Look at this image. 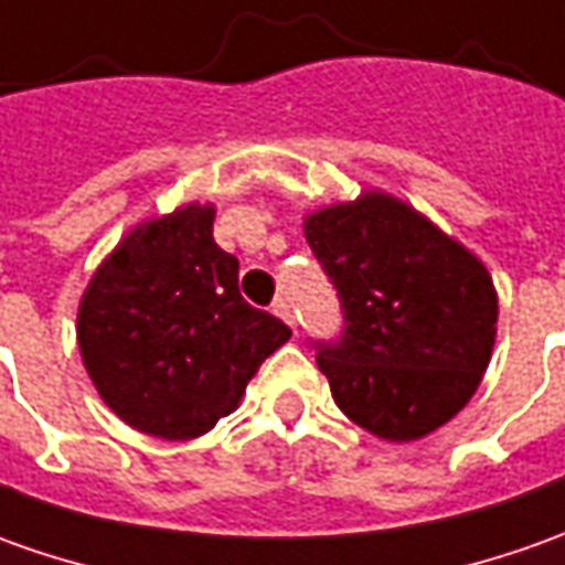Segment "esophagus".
I'll use <instances>...</instances> for the list:
<instances>
[{"label": "esophagus", "mask_w": 565, "mask_h": 565, "mask_svg": "<svg viewBox=\"0 0 565 565\" xmlns=\"http://www.w3.org/2000/svg\"><path fill=\"white\" fill-rule=\"evenodd\" d=\"M271 312L278 315L284 324H290V328L297 331V321H294V309H290V302H287V299H284V297L275 299V302H271Z\"/></svg>", "instance_id": "34e87169"}]
</instances>
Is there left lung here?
Listing matches in <instances>:
<instances>
[{
	"instance_id": "8db88e82",
	"label": "left lung",
	"mask_w": 565,
	"mask_h": 565,
	"mask_svg": "<svg viewBox=\"0 0 565 565\" xmlns=\"http://www.w3.org/2000/svg\"><path fill=\"white\" fill-rule=\"evenodd\" d=\"M347 331L318 367L352 424L386 443L445 427L492 362L498 290L486 263L386 191L302 216Z\"/></svg>"
}]
</instances>
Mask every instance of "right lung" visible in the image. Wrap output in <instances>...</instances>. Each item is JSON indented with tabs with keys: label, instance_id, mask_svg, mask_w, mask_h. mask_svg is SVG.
<instances>
[{
	"label": "right lung",
	"instance_id": "1",
	"mask_svg": "<svg viewBox=\"0 0 565 565\" xmlns=\"http://www.w3.org/2000/svg\"><path fill=\"white\" fill-rule=\"evenodd\" d=\"M213 218V203L191 201L138 222L92 271L76 312L79 355L107 408L167 443L210 433L290 340L241 297Z\"/></svg>",
	"mask_w": 565,
	"mask_h": 565
}]
</instances>
